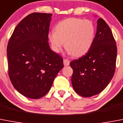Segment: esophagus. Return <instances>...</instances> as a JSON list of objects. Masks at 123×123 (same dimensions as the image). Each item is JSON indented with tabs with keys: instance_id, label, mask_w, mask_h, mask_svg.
<instances>
[{
	"instance_id": "1",
	"label": "esophagus",
	"mask_w": 123,
	"mask_h": 123,
	"mask_svg": "<svg viewBox=\"0 0 123 123\" xmlns=\"http://www.w3.org/2000/svg\"><path fill=\"white\" fill-rule=\"evenodd\" d=\"M64 62V65L65 66H69L70 64V61L69 60L67 59H64L63 61Z\"/></svg>"
}]
</instances>
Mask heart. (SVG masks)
Instances as JSON below:
<instances>
[{
    "instance_id": "b5f03b06",
    "label": "heart",
    "mask_w": 123,
    "mask_h": 123,
    "mask_svg": "<svg viewBox=\"0 0 123 123\" xmlns=\"http://www.w3.org/2000/svg\"><path fill=\"white\" fill-rule=\"evenodd\" d=\"M55 31H51L48 39L51 48L56 53L65 48L74 57L84 55L91 49L95 37V27L89 20L69 18L59 22Z\"/></svg>"
}]
</instances>
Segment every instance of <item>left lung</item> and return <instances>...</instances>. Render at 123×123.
I'll return each mask as SVG.
<instances>
[{
	"label": "left lung",
	"instance_id": "obj_1",
	"mask_svg": "<svg viewBox=\"0 0 123 123\" xmlns=\"http://www.w3.org/2000/svg\"><path fill=\"white\" fill-rule=\"evenodd\" d=\"M97 22V32L91 49L86 55L70 63L73 70V88L86 98L101 92L111 81L116 69V41L103 18H99Z\"/></svg>",
	"mask_w": 123,
	"mask_h": 123
}]
</instances>
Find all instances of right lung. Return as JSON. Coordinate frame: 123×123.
<instances>
[{"label":"right lung","instance_id":"obj_1","mask_svg":"<svg viewBox=\"0 0 123 123\" xmlns=\"http://www.w3.org/2000/svg\"><path fill=\"white\" fill-rule=\"evenodd\" d=\"M52 14L34 12L23 18L7 45L8 74L14 88L31 99L49 91L64 67L63 59L48 43Z\"/></svg>","mask_w":123,"mask_h":123}]
</instances>
